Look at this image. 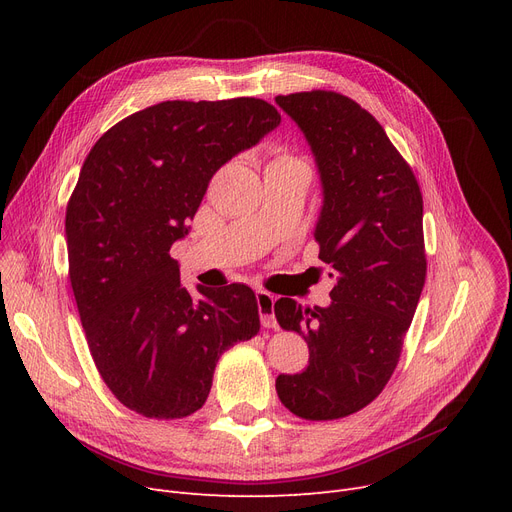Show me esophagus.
I'll return each mask as SVG.
<instances>
[{"instance_id":"34e87169","label":"esophagus","mask_w":512,"mask_h":512,"mask_svg":"<svg viewBox=\"0 0 512 512\" xmlns=\"http://www.w3.org/2000/svg\"><path fill=\"white\" fill-rule=\"evenodd\" d=\"M274 303H276V297L272 292L257 290V307H259L263 328H278V321L274 315Z\"/></svg>"}]
</instances>
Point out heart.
I'll return each instance as SVG.
<instances>
[{"instance_id":"heart-1","label":"heart","mask_w":512,"mask_h":512,"mask_svg":"<svg viewBox=\"0 0 512 512\" xmlns=\"http://www.w3.org/2000/svg\"><path fill=\"white\" fill-rule=\"evenodd\" d=\"M284 159H297V157H292V155L286 153V151H278V157H276L274 161H284Z\"/></svg>"}]
</instances>
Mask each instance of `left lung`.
<instances>
[{
	"mask_svg": "<svg viewBox=\"0 0 512 512\" xmlns=\"http://www.w3.org/2000/svg\"><path fill=\"white\" fill-rule=\"evenodd\" d=\"M276 103L315 155L324 186L315 240L336 276L326 309L276 301L280 328L309 344L307 369L278 375L276 390L297 417L332 421L378 398L398 365L427 274L423 197L382 124L351 97L317 89Z\"/></svg>",
	"mask_w": 512,
	"mask_h": 512,
	"instance_id": "obj_1",
	"label": "left lung"
}]
</instances>
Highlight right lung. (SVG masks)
I'll return each mask as SVG.
<instances>
[{"instance_id": "1", "label": "right lung", "mask_w": 512, "mask_h": 512, "mask_svg": "<svg viewBox=\"0 0 512 512\" xmlns=\"http://www.w3.org/2000/svg\"><path fill=\"white\" fill-rule=\"evenodd\" d=\"M255 97L161 101L120 120L89 151L66 207L68 276L105 386L134 413L199 411L215 363L259 332L245 284L180 286L170 247L211 176L280 124Z\"/></svg>"}]
</instances>
